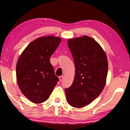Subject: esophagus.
<instances>
[{
	"mask_svg": "<svg viewBox=\"0 0 130 130\" xmlns=\"http://www.w3.org/2000/svg\"><path fill=\"white\" fill-rule=\"evenodd\" d=\"M63 75H62V76H59V79H60V82H61V81H62V80H63Z\"/></svg>",
	"mask_w": 130,
	"mask_h": 130,
	"instance_id": "1",
	"label": "esophagus"
}]
</instances>
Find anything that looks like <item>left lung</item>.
Returning a JSON list of instances; mask_svg holds the SVG:
<instances>
[{
  "label": "left lung",
  "instance_id": "obj_1",
  "mask_svg": "<svg viewBox=\"0 0 130 130\" xmlns=\"http://www.w3.org/2000/svg\"><path fill=\"white\" fill-rule=\"evenodd\" d=\"M75 67L71 86L65 89L68 103L83 107L94 100L103 90L108 73L106 55L96 41L87 36L68 41Z\"/></svg>",
  "mask_w": 130,
  "mask_h": 130
}]
</instances>
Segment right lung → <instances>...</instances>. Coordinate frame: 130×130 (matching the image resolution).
Here are the masks:
<instances>
[{
	"label": "right lung",
	"mask_w": 130,
	"mask_h": 130,
	"mask_svg": "<svg viewBox=\"0 0 130 130\" xmlns=\"http://www.w3.org/2000/svg\"><path fill=\"white\" fill-rule=\"evenodd\" d=\"M61 41L51 36L38 38L27 46L19 58L16 67L18 87L33 103L47 100L59 81L50 59Z\"/></svg>",
	"instance_id": "1"
}]
</instances>
